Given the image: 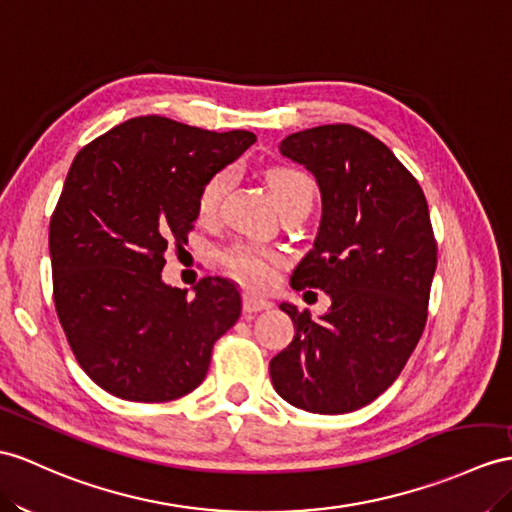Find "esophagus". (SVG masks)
Listing matches in <instances>:
<instances>
[{
    "instance_id": "esophagus-1",
    "label": "esophagus",
    "mask_w": 512,
    "mask_h": 512,
    "mask_svg": "<svg viewBox=\"0 0 512 512\" xmlns=\"http://www.w3.org/2000/svg\"><path fill=\"white\" fill-rule=\"evenodd\" d=\"M269 308H271V302H267V299L252 295V293L243 295V310H245V313H260V310H269Z\"/></svg>"
}]
</instances>
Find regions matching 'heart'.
Wrapping results in <instances>:
<instances>
[{
  "instance_id": "heart-1",
  "label": "heart",
  "mask_w": 512,
  "mask_h": 512,
  "mask_svg": "<svg viewBox=\"0 0 512 512\" xmlns=\"http://www.w3.org/2000/svg\"><path fill=\"white\" fill-rule=\"evenodd\" d=\"M232 182L230 169H219L204 180L197 193V215L202 219H213L219 213L221 199L226 195ZM269 189L276 197L280 208H286L297 202H306L313 206L315 182L306 171L297 167H273L267 171ZM219 260L232 278L249 286H267L276 276L278 267H282L284 258L278 249L260 245L256 241H234L223 247Z\"/></svg>"
}]
</instances>
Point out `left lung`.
<instances>
[{
    "label": "left lung",
    "instance_id": "8db88e82",
    "mask_svg": "<svg viewBox=\"0 0 512 512\" xmlns=\"http://www.w3.org/2000/svg\"><path fill=\"white\" fill-rule=\"evenodd\" d=\"M280 152L315 173L323 199L315 247L291 286L326 291L332 306L317 321L280 306L295 336L271 358V382L308 413H352L397 380L426 328L436 269L428 202L391 149L352 123L289 134Z\"/></svg>",
    "mask_w": 512,
    "mask_h": 512
}]
</instances>
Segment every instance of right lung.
Instances as JSON below:
<instances>
[{"label": "right lung", "instance_id": "add662e5", "mask_svg": "<svg viewBox=\"0 0 512 512\" xmlns=\"http://www.w3.org/2000/svg\"><path fill=\"white\" fill-rule=\"evenodd\" d=\"M256 141L147 115L82 147L49 221L54 304L71 352L97 386L128 402L197 389L241 295L202 278L195 295L160 280L167 249L189 241L204 180Z\"/></svg>", "mask_w": 512, "mask_h": 512}]
</instances>
